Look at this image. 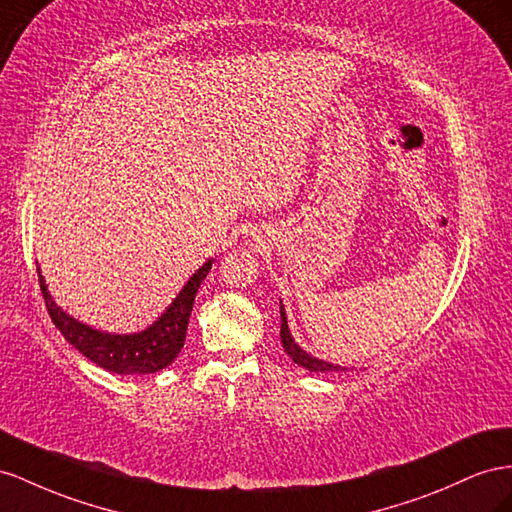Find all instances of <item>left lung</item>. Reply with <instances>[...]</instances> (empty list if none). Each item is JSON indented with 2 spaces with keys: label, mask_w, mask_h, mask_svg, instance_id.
Returning <instances> with one entry per match:
<instances>
[{
  "label": "left lung",
  "mask_w": 512,
  "mask_h": 512,
  "mask_svg": "<svg viewBox=\"0 0 512 512\" xmlns=\"http://www.w3.org/2000/svg\"><path fill=\"white\" fill-rule=\"evenodd\" d=\"M280 338H282V347L286 351V355L293 359V362L301 368H306L310 372H344L349 370L347 366H340V364H329L325 359L319 357H312L308 351H303L299 344L295 342L293 334H290V327H288V319H286V310H284V303L280 301Z\"/></svg>",
  "instance_id": "1"
}]
</instances>
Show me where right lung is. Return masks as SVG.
<instances>
[{"instance_id": "obj_1", "label": "right lung", "mask_w": 512, "mask_h": 512, "mask_svg": "<svg viewBox=\"0 0 512 512\" xmlns=\"http://www.w3.org/2000/svg\"><path fill=\"white\" fill-rule=\"evenodd\" d=\"M211 267L213 258L206 260L191 275L187 284L181 288V293L172 299V303L161 312V316H157L155 323H150L142 331H133V334H109V331H101L81 323L53 301L43 273H40V267L38 282L53 325L62 331V336L81 355H86L90 362L109 372H118V375H150V372L168 368L178 357V353H181L193 301H196L198 288L206 275H209Z\"/></svg>"}]
</instances>
